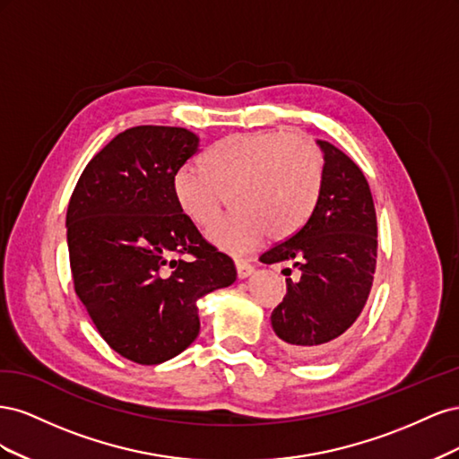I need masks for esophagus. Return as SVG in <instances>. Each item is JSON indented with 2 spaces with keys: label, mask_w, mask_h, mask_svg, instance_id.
<instances>
[{
  "label": "esophagus",
  "mask_w": 459,
  "mask_h": 459,
  "mask_svg": "<svg viewBox=\"0 0 459 459\" xmlns=\"http://www.w3.org/2000/svg\"><path fill=\"white\" fill-rule=\"evenodd\" d=\"M235 268H238V275L239 280H245V277L251 275L255 272L253 264H248L247 260H235Z\"/></svg>",
  "instance_id": "1"
}]
</instances>
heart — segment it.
<instances>
[{"label":"heart","mask_w":459,"mask_h":459,"mask_svg":"<svg viewBox=\"0 0 459 459\" xmlns=\"http://www.w3.org/2000/svg\"><path fill=\"white\" fill-rule=\"evenodd\" d=\"M324 182L319 149L280 130L233 134L206 151L203 169L186 164L172 179L176 204L197 226L216 218L230 193L231 214L206 238L230 255H247L266 239H285L314 211Z\"/></svg>","instance_id":"1"}]
</instances>
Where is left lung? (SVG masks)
Masks as SVG:
<instances>
[{
    "label": "left lung",
    "mask_w": 459,
    "mask_h": 459,
    "mask_svg": "<svg viewBox=\"0 0 459 459\" xmlns=\"http://www.w3.org/2000/svg\"><path fill=\"white\" fill-rule=\"evenodd\" d=\"M317 145L324 182L310 218L260 256L264 264L290 262L300 272L299 281L285 280L287 295L272 312L277 339L300 359L329 351L356 322L377 258V218L364 172L335 145Z\"/></svg>",
    "instance_id": "obj_1"
}]
</instances>
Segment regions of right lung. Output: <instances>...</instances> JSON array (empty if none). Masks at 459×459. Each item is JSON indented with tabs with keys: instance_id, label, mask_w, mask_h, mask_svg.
Returning <instances> with one entry per match:
<instances>
[{
	"instance_id": "1",
	"label": "right lung",
	"mask_w": 459,
	"mask_h": 459,
	"mask_svg": "<svg viewBox=\"0 0 459 459\" xmlns=\"http://www.w3.org/2000/svg\"><path fill=\"white\" fill-rule=\"evenodd\" d=\"M197 151L186 128H130L88 162L68 203L76 295L110 349L142 366L184 352L201 329L197 300L238 277L174 199Z\"/></svg>"
}]
</instances>
